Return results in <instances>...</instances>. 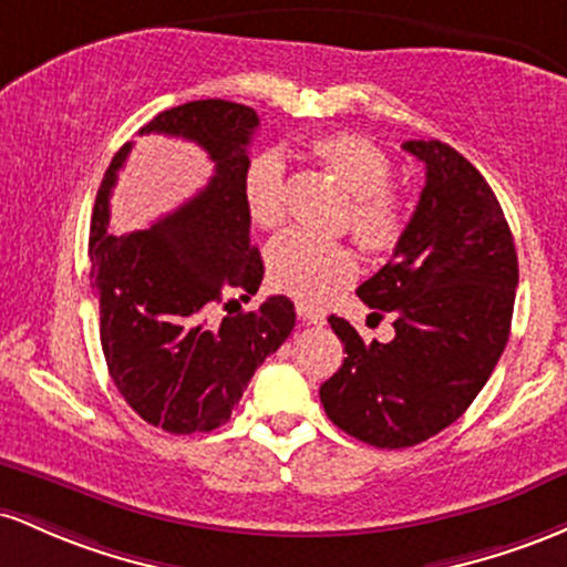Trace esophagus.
I'll return each mask as SVG.
<instances>
[{"instance_id": "34e87169", "label": "esophagus", "mask_w": 567, "mask_h": 567, "mask_svg": "<svg viewBox=\"0 0 567 567\" xmlns=\"http://www.w3.org/2000/svg\"><path fill=\"white\" fill-rule=\"evenodd\" d=\"M297 316H300L305 323H316V327L327 323V316H323V310H318L308 302H297Z\"/></svg>"}]
</instances>
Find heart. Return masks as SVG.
Returning a JSON list of instances; mask_svg holds the SVG:
<instances>
[{"label":"heart","instance_id":"b5f03b06","mask_svg":"<svg viewBox=\"0 0 567 567\" xmlns=\"http://www.w3.org/2000/svg\"><path fill=\"white\" fill-rule=\"evenodd\" d=\"M313 155L353 195L351 233L372 254L396 249L406 216L402 203L388 189L391 161L378 144L359 133H329L316 138ZM240 195L249 219L262 230L281 225L286 214V171L276 152L265 150L246 163ZM355 257L342 240L318 238L302 230H286L267 246V278L284 295L302 302H323L348 284Z\"/></svg>","mask_w":567,"mask_h":567}]
</instances>
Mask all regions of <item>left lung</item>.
<instances>
[{
	"mask_svg": "<svg viewBox=\"0 0 567 567\" xmlns=\"http://www.w3.org/2000/svg\"><path fill=\"white\" fill-rule=\"evenodd\" d=\"M425 187L393 257L355 295L393 313L391 342H364L329 316L346 359L321 385L329 421L380 450L421 444L455 423L504 353L517 251L498 198L450 144L404 142Z\"/></svg>",
	"mask_w": 567,
	"mask_h": 567,
	"instance_id": "1",
	"label": "left lung"
}]
</instances>
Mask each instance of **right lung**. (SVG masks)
I'll return each mask as SVG.
<instances>
[{"label":"right lung","mask_w":567,"mask_h":567,"mask_svg":"<svg viewBox=\"0 0 567 567\" xmlns=\"http://www.w3.org/2000/svg\"><path fill=\"white\" fill-rule=\"evenodd\" d=\"M259 117L225 99L189 101L152 117L138 133L195 142L214 176L193 200L146 230L112 235L110 195L131 152L106 168L91 219V286L101 310V348L125 402L168 434H206L230 421L246 385L295 329V302L257 295L265 265L251 246L240 179ZM221 307L225 317H216Z\"/></svg>","instance_id":"add662e5"}]
</instances>
